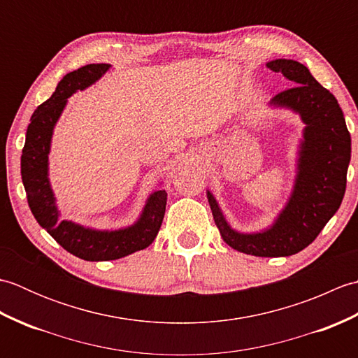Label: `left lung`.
<instances>
[{"instance_id":"1","label":"left lung","mask_w":358,"mask_h":358,"mask_svg":"<svg viewBox=\"0 0 358 358\" xmlns=\"http://www.w3.org/2000/svg\"><path fill=\"white\" fill-rule=\"evenodd\" d=\"M266 66L296 85L277 94L269 106L291 109L305 123L291 196L272 226L254 234L232 229L210 191L208 200L218 231L232 249L255 257H289L309 246L338 210L346 191L351 135L336 96L306 66L285 58Z\"/></svg>"}]
</instances>
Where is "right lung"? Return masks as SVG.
Returning a JSON list of instances; mask_svg holds the SVG:
<instances>
[{
	"instance_id": "1",
	"label": "right lung",
	"mask_w": 358,
	"mask_h": 358,
	"mask_svg": "<svg viewBox=\"0 0 358 358\" xmlns=\"http://www.w3.org/2000/svg\"><path fill=\"white\" fill-rule=\"evenodd\" d=\"M110 64H87L64 75L48 101L36 108L26 132L21 155V178L29 208L43 229L67 252L87 262H108L146 249L162 227L167 194L149 195L140 218L132 226L117 231H98L69 220L59 222V210L49 181V152L53 127L67 104V98L85 90L109 71Z\"/></svg>"
}]
</instances>
